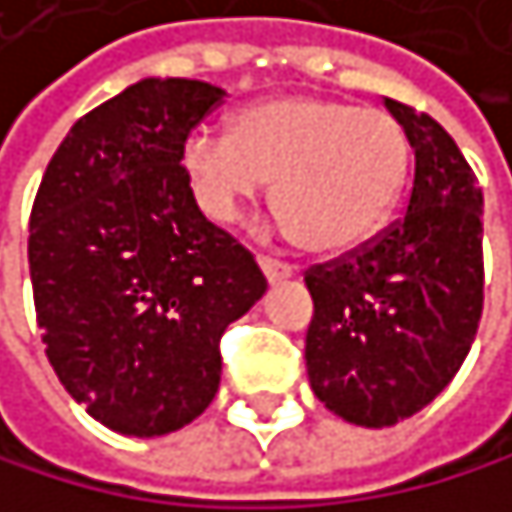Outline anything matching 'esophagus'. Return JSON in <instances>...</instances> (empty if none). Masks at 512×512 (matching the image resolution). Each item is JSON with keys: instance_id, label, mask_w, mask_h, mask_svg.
<instances>
[{"instance_id": "34e87169", "label": "esophagus", "mask_w": 512, "mask_h": 512, "mask_svg": "<svg viewBox=\"0 0 512 512\" xmlns=\"http://www.w3.org/2000/svg\"><path fill=\"white\" fill-rule=\"evenodd\" d=\"M258 267L261 273L267 276V282H282V279H289L292 276V267L289 264H279L273 258H258Z\"/></svg>"}]
</instances>
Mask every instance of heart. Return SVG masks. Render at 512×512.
Returning <instances> with one entry per match:
<instances>
[{"label": "heart", "instance_id": "b5f03b06", "mask_svg": "<svg viewBox=\"0 0 512 512\" xmlns=\"http://www.w3.org/2000/svg\"><path fill=\"white\" fill-rule=\"evenodd\" d=\"M410 142L398 120L320 96H279L245 108L233 136L195 130L183 170L198 208L217 223L273 180L270 205L314 254L348 251L379 230L407 180Z\"/></svg>", "mask_w": 512, "mask_h": 512}]
</instances>
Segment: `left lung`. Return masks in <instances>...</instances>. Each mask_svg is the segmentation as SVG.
<instances>
[{
    "label": "left lung",
    "mask_w": 512,
    "mask_h": 512,
    "mask_svg": "<svg viewBox=\"0 0 512 512\" xmlns=\"http://www.w3.org/2000/svg\"><path fill=\"white\" fill-rule=\"evenodd\" d=\"M385 108L413 149L407 214L339 261L307 270L304 360L314 395L345 423L382 429L441 395L482 317V189L429 114Z\"/></svg>",
    "instance_id": "obj_1"
}]
</instances>
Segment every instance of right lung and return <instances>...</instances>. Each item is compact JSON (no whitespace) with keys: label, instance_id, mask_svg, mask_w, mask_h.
Returning a JSON list of instances; mask_svg holds the SVG:
<instances>
[{"label":"right lung","instance_id":"obj_1","mask_svg":"<svg viewBox=\"0 0 512 512\" xmlns=\"http://www.w3.org/2000/svg\"><path fill=\"white\" fill-rule=\"evenodd\" d=\"M226 92L145 77L83 114L30 214L36 323L55 376L92 420L136 438L189 426L220 388V335L267 292L198 211L183 145Z\"/></svg>","mask_w":512,"mask_h":512}]
</instances>
